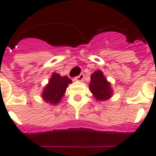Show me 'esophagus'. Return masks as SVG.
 <instances>
[{"label":"esophagus","instance_id":"esophagus-1","mask_svg":"<svg viewBox=\"0 0 156 156\" xmlns=\"http://www.w3.org/2000/svg\"><path fill=\"white\" fill-rule=\"evenodd\" d=\"M84 77H85V75L83 73H81L80 75H79L78 76H76L75 78V80H76V81H82L83 79H84Z\"/></svg>","mask_w":156,"mask_h":156}]
</instances>
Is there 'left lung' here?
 Instances as JSON below:
<instances>
[{
	"instance_id": "8db88e82",
	"label": "left lung",
	"mask_w": 156,
	"mask_h": 156,
	"mask_svg": "<svg viewBox=\"0 0 156 156\" xmlns=\"http://www.w3.org/2000/svg\"><path fill=\"white\" fill-rule=\"evenodd\" d=\"M89 89L98 101H105L113 95L111 84L100 70H97L91 75Z\"/></svg>"
}]
</instances>
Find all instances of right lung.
Returning <instances> with one entry per match:
<instances>
[{"label":"right lung","instance_id":"add662e5","mask_svg":"<svg viewBox=\"0 0 156 156\" xmlns=\"http://www.w3.org/2000/svg\"><path fill=\"white\" fill-rule=\"evenodd\" d=\"M71 82V80L66 76H61L60 74L52 73L48 83L43 88L42 99L49 105H57L65 95L66 88Z\"/></svg>","mask_w":156,"mask_h":156}]
</instances>
